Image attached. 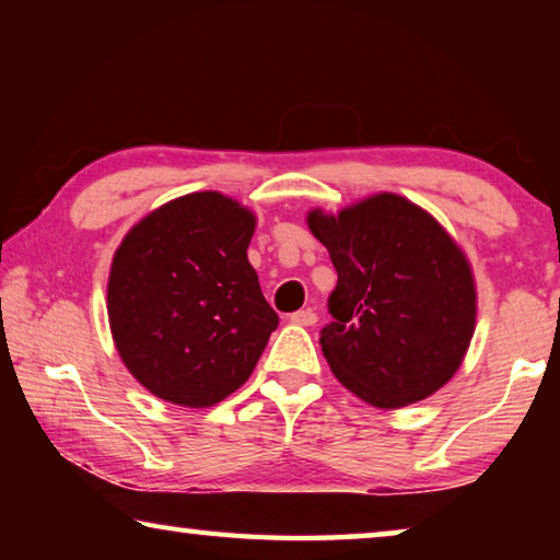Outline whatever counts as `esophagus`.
<instances>
[{"label":"esophagus","instance_id":"34e87169","mask_svg":"<svg viewBox=\"0 0 560 560\" xmlns=\"http://www.w3.org/2000/svg\"><path fill=\"white\" fill-rule=\"evenodd\" d=\"M291 324H296V326H316L318 324V316L311 308L296 311V314H291Z\"/></svg>","mask_w":560,"mask_h":560}]
</instances>
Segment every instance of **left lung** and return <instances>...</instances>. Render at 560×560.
Returning <instances> with one entry per match:
<instances>
[{"mask_svg":"<svg viewBox=\"0 0 560 560\" xmlns=\"http://www.w3.org/2000/svg\"><path fill=\"white\" fill-rule=\"evenodd\" d=\"M308 226L338 283L320 334L330 371L373 407L424 400L457 373L477 318V291L452 236L400 195H375Z\"/></svg>","mask_w":560,"mask_h":560,"instance_id":"8db88e82","label":"left lung"}]
</instances>
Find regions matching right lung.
Returning a JSON list of instances; mask_svg holds the SVG:
<instances>
[{
    "label": "right lung",
    "instance_id": "add662e5",
    "mask_svg": "<svg viewBox=\"0 0 560 560\" xmlns=\"http://www.w3.org/2000/svg\"><path fill=\"white\" fill-rule=\"evenodd\" d=\"M254 214L192 192L132 226L113 257V340L140 385L167 402L210 407L246 383L279 316L246 259Z\"/></svg>",
    "mask_w": 560,
    "mask_h": 560
}]
</instances>
